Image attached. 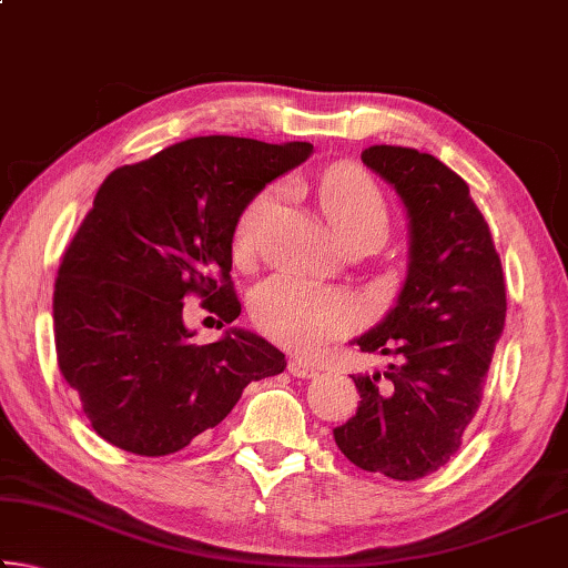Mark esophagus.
Segmentation results:
<instances>
[{
	"instance_id": "1",
	"label": "esophagus",
	"mask_w": 568,
	"mask_h": 568,
	"mask_svg": "<svg viewBox=\"0 0 568 568\" xmlns=\"http://www.w3.org/2000/svg\"><path fill=\"white\" fill-rule=\"evenodd\" d=\"M287 373L295 378H315L318 376V368H315L313 363H307L303 358H293L291 363H287Z\"/></svg>"
}]
</instances>
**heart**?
Masks as SVG:
<instances>
[{"instance_id":"heart-1","label":"heart","mask_w":568,"mask_h":568,"mask_svg":"<svg viewBox=\"0 0 568 568\" xmlns=\"http://www.w3.org/2000/svg\"><path fill=\"white\" fill-rule=\"evenodd\" d=\"M318 200L335 233L348 243L373 237L381 243L388 233L390 210L383 192L358 168H333L318 182ZM275 205V190H263L237 217L233 250L240 261L255 253L263 220ZM253 321L267 338L291 351H313L351 333L361 321L358 303L338 287L275 275L253 295Z\"/></svg>"}]
</instances>
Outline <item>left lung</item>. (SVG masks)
<instances>
[{
    "instance_id": "obj_1",
    "label": "left lung",
    "mask_w": 568,
    "mask_h": 568,
    "mask_svg": "<svg viewBox=\"0 0 568 568\" xmlns=\"http://www.w3.org/2000/svg\"><path fill=\"white\" fill-rule=\"evenodd\" d=\"M361 160L408 210V277L361 351L388 371L353 376L361 403L333 430L343 456L396 480L434 474L464 444L506 323V283L491 230L464 178L428 152L373 145Z\"/></svg>"
}]
</instances>
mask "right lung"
<instances>
[{
    "instance_id": "add662e5",
    "label": "right lung",
    "mask_w": 568,
    "mask_h": 568,
    "mask_svg": "<svg viewBox=\"0 0 568 568\" xmlns=\"http://www.w3.org/2000/svg\"><path fill=\"white\" fill-rule=\"evenodd\" d=\"M311 152V142L210 134L104 178L64 250L52 311L57 363L108 444L175 454L215 428L247 383L285 371V355L255 333L192 343L182 305L197 295L220 321L237 318V217Z\"/></svg>"
}]
</instances>
